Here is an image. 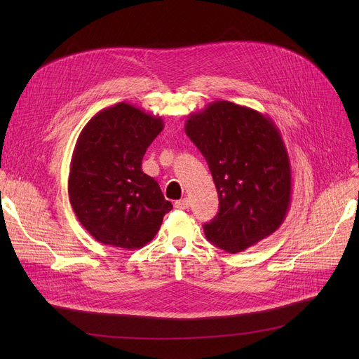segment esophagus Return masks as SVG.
<instances>
[{
	"label": "esophagus",
	"instance_id": "esophagus-1",
	"mask_svg": "<svg viewBox=\"0 0 359 359\" xmlns=\"http://www.w3.org/2000/svg\"><path fill=\"white\" fill-rule=\"evenodd\" d=\"M189 206H190V203H189L187 198H182V200L175 201V208L179 209V210H186V209H189Z\"/></svg>",
	"mask_w": 359,
	"mask_h": 359
}]
</instances>
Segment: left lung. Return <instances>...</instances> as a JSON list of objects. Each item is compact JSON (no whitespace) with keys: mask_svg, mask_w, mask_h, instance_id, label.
Masks as SVG:
<instances>
[{"mask_svg":"<svg viewBox=\"0 0 359 359\" xmlns=\"http://www.w3.org/2000/svg\"><path fill=\"white\" fill-rule=\"evenodd\" d=\"M212 172L219 213L203 226L206 238L231 254L271 236L291 203V166L276 123L229 100H216L184 126Z\"/></svg>","mask_w":359,"mask_h":359,"instance_id":"1","label":"left lung"}]
</instances>
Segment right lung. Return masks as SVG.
Returning <instances> with one entry per match:
<instances>
[{
	"instance_id": "right-lung-1",
	"label": "right lung",
	"mask_w": 359,
	"mask_h": 359,
	"mask_svg": "<svg viewBox=\"0 0 359 359\" xmlns=\"http://www.w3.org/2000/svg\"><path fill=\"white\" fill-rule=\"evenodd\" d=\"M162 130L161 116L126 102L99 111L82 129L68 193L78 220L99 243L140 248L173 209L158 182L142 172L144 151Z\"/></svg>"
}]
</instances>
